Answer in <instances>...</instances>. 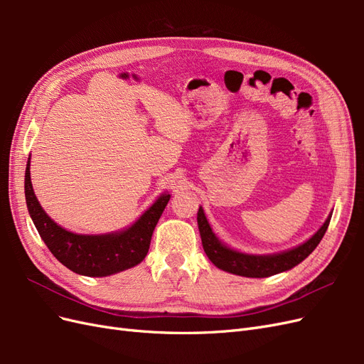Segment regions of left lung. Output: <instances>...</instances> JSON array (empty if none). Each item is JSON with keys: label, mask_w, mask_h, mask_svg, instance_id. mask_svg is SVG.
<instances>
[{"label": "left lung", "mask_w": 364, "mask_h": 364, "mask_svg": "<svg viewBox=\"0 0 364 364\" xmlns=\"http://www.w3.org/2000/svg\"><path fill=\"white\" fill-rule=\"evenodd\" d=\"M329 220H331V215L326 218L323 226L310 240L291 250L274 253V255H246V253L232 250L220 243L208 223L203 209L199 208V213H197V225H199L206 257L211 259L215 267L247 278H267L297 266L321 243L328 229Z\"/></svg>", "instance_id": "8db88e82"}]
</instances>
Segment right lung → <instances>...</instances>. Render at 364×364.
Instances as JSON below:
<instances>
[{
  "label": "right lung",
  "instance_id": "right-lung-1",
  "mask_svg": "<svg viewBox=\"0 0 364 364\" xmlns=\"http://www.w3.org/2000/svg\"><path fill=\"white\" fill-rule=\"evenodd\" d=\"M24 188L30 217L43 243L65 267L85 277H107L134 267L144 259L153 230L170 200V194H162L135 225L121 232L79 235L54 223L41 208L30 181V161L26 168Z\"/></svg>",
  "mask_w": 364,
  "mask_h": 364
}]
</instances>
